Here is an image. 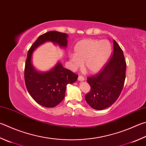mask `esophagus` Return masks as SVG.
Here are the masks:
<instances>
[{"mask_svg": "<svg viewBox=\"0 0 146 146\" xmlns=\"http://www.w3.org/2000/svg\"><path fill=\"white\" fill-rule=\"evenodd\" d=\"M78 80H80V81H83V80H85V78L83 76L80 75V76H78Z\"/></svg>", "mask_w": 146, "mask_h": 146, "instance_id": "esophagus-1", "label": "esophagus"}]
</instances>
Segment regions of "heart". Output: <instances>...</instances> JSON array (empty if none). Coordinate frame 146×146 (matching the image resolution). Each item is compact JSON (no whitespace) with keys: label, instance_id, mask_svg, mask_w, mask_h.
Returning a JSON list of instances; mask_svg holds the SVG:
<instances>
[{"label":"heart","instance_id":"obj_1","mask_svg":"<svg viewBox=\"0 0 146 146\" xmlns=\"http://www.w3.org/2000/svg\"><path fill=\"white\" fill-rule=\"evenodd\" d=\"M112 46L107 40L86 39L79 41L74 46V55L70 56L73 70L84 66L90 73H96L102 69L109 58Z\"/></svg>","mask_w":146,"mask_h":146}]
</instances>
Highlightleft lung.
Instances as JSON below:
<instances>
[{
  "label": "left lung",
  "mask_w": 146,
  "mask_h": 146,
  "mask_svg": "<svg viewBox=\"0 0 146 146\" xmlns=\"http://www.w3.org/2000/svg\"><path fill=\"white\" fill-rule=\"evenodd\" d=\"M113 52L102 70L87 78L91 90L86 94L87 103L94 109L110 107L120 96L126 78V62L121 47L113 41Z\"/></svg>",
  "instance_id": "obj_1"
}]
</instances>
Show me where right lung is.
<instances>
[{"label":"right lung","mask_w":146,"mask_h":146,"mask_svg":"<svg viewBox=\"0 0 146 146\" xmlns=\"http://www.w3.org/2000/svg\"><path fill=\"white\" fill-rule=\"evenodd\" d=\"M67 37L66 33L47 32L38 37L28 51L24 70L26 88L32 98L43 107L52 108L59 104L64 98L67 85L76 82L78 75L63 68L60 63L46 73L37 72L31 64L33 52L46 41H52L60 46L66 47L68 43Z\"/></svg>","instance_id":"obj_1"}]
</instances>
